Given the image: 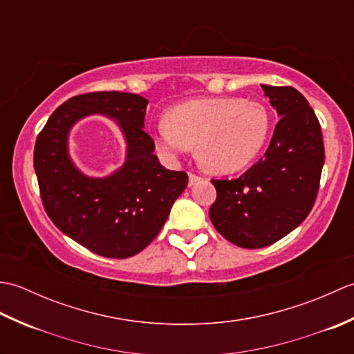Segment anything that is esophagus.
Masks as SVG:
<instances>
[{
  "instance_id": "34e87169",
  "label": "esophagus",
  "mask_w": 354,
  "mask_h": 354,
  "mask_svg": "<svg viewBox=\"0 0 354 354\" xmlns=\"http://www.w3.org/2000/svg\"><path fill=\"white\" fill-rule=\"evenodd\" d=\"M198 181H201V176H198V175H194V173H189V185H193V184H196Z\"/></svg>"
}]
</instances>
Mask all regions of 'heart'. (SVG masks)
Segmentation results:
<instances>
[{
	"instance_id": "b5f03b06",
	"label": "heart",
	"mask_w": 354,
	"mask_h": 354,
	"mask_svg": "<svg viewBox=\"0 0 354 354\" xmlns=\"http://www.w3.org/2000/svg\"><path fill=\"white\" fill-rule=\"evenodd\" d=\"M269 112L259 102L237 97L192 100L167 112L155 127L160 152L170 158L198 145V160L209 171L232 173L250 165L269 137Z\"/></svg>"
}]
</instances>
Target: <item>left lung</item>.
<instances>
[{"mask_svg":"<svg viewBox=\"0 0 354 354\" xmlns=\"http://www.w3.org/2000/svg\"><path fill=\"white\" fill-rule=\"evenodd\" d=\"M280 120L265 155L236 179H212L214 228L232 245L257 250L295 230L317 199L324 141L306 97L292 86L261 85Z\"/></svg>","mask_w":354,"mask_h":354,"instance_id":"8db88e82","label":"left lung"}]
</instances>
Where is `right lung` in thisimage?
<instances>
[{"label": "right lung", "mask_w": 354, "mask_h": 354, "mask_svg": "<svg viewBox=\"0 0 354 354\" xmlns=\"http://www.w3.org/2000/svg\"><path fill=\"white\" fill-rule=\"evenodd\" d=\"M145 97L97 91L74 95L50 115L36 138L33 164L41 199L51 222L94 254L127 259L152 242L167 221L189 176L164 169L145 132ZM119 120L128 142L124 167L108 178H88L68 156L66 138L82 116Z\"/></svg>", "instance_id": "add662e5"}]
</instances>
